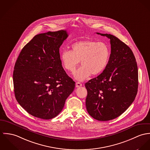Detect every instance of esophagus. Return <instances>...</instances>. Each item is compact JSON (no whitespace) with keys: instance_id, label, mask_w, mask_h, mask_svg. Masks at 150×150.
Masks as SVG:
<instances>
[{"instance_id":"obj_1","label":"esophagus","mask_w":150,"mask_h":150,"mask_svg":"<svg viewBox=\"0 0 150 150\" xmlns=\"http://www.w3.org/2000/svg\"><path fill=\"white\" fill-rule=\"evenodd\" d=\"M82 86V84L80 82H76V87H81Z\"/></svg>"}]
</instances>
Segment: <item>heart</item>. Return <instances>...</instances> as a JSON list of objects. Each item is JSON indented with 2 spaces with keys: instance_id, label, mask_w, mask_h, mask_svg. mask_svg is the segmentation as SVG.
Here are the masks:
<instances>
[{
  "instance_id": "1",
  "label": "heart",
  "mask_w": 150,
  "mask_h": 150,
  "mask_svg": "<svg viewBox=\"0 0 150 150\" xmlns=\"http://www.w3.org/2000/svg\"><path fill=\"white\" fill-rule=\"evenodd\" d=\"M71 48L62 52L60 60L63 67L69 72H74L80 62L82 66L74 74L77 81H83L91 74L99 75L108 64L110 51L103 42L86 38L74 42Z\"/></svg>"
}]
</instances>
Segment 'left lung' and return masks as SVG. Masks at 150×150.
Masks as SVG:
<instances>
[{"mask_svg": "<svg viewBox=\"0 0 150 150\" xmlns=\"http://www.w3.org/2000/svg\"><path fill=\"white\" fill-rule=\"evenodd\" d=\"M110 39L108 64L97 77L85 83L86 106L98 121H109L122 115L132 103L138 88V69L130 48L115 35L97 33Z\"/></svg>", "mask_w": 150, "mask_h": 150, "instance_id": "left-lung-1", "label": "left lung"}]
</instances>
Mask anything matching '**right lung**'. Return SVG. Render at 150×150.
<instances>
[{
	"mask_svg": "<svg viewBox=\"0 0 150 150\" xmlns=\"http://www.w3.org/2000/svg\"><path fill=\"white\" fill-rule=\"evenodd\" d=\"M64 30L35 35L21 50L13 72L16 98L33 116H57L75 83L62 65L59 48L68 37Z\"/></svg>",
	"mask_w": 150,
	"mask_h": 150,
	"instance_id": "right-lung-1",
	"label": "right lung"
}]
</instances>
